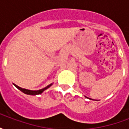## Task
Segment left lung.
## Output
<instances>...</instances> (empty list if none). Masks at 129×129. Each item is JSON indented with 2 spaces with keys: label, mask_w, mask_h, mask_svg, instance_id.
Here are the masks:
<instances>
[{
  "label": "left lung",
  "mask_w": 129,
  "mask_h": 129,
  "mask_svg": "<svg viewBox=\"0 0 129 129\" xmlns=\"http://www.w3.org/2000/svg\"><path fill=\"white\" fill-rule=\"evenodd\" d=\"M85 97H86V98H88V97H86V96H85ZM88 99H89V100H92V99H90V98H88Z\"/></svg>",
  "instance_id": "obj_1"
}]
</instances>
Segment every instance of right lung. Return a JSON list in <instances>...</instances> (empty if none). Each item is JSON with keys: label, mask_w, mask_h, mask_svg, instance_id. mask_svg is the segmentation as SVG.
Returning <instances> with one entry per match:
<instances>
[{"label": "right lung", "mask_w": 129, "mask_h": 129, "mask_svg": "<svg viewBox=\"0 0 129 129\" xmlns=\"http://www.w3.org/2000/svg\"><path fill=\"white\" fill-rule=\"evenodd\" d=\"M14 85L15 86L18 90H20L21 92H23L25 94H26V95H40V94H41L44 90H45L46 89H48V88H50V87L52 85V84H50V85H48V86L45 87L44 88H42V89L41 90H30L28 89H25V88H22L21 87L18 86L17 85H16V84H14Z\"/></svg>", "instance_id": "obj_1"}]
</instances>
